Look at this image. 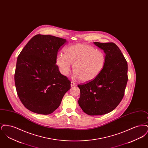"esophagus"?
<instances>
[{
  "mask_svg": "<svg viewBox=\"0 0 148 148\" xmlns=\"http://www.w3.org/2000/svg\"><path fill=\"white\" fill-rule=\"evenodd\" d=\"M75 83L74 82L71 81V86H75Z\"/></svg>",
  "mask_w": 148,
  "mask_h": 148,
  "instance_id": "obj_1",
  "label": "esophagus"
}]
</instances>
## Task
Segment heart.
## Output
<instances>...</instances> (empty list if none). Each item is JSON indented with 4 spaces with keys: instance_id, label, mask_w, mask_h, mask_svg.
Here are the masks:
<instances>
[{
    "instance_id": "heart-1",
    "label": "heart",
    "mask_w": 148,
    "mask_h": 148,
    "mask_svg": "<svg viewBox=\"0 0 148 148\" xmlns=\"http://www.w3.org/2000/svg\"><path fill=\"white\" fill-rule=\"evenodd\" d=\"M64 54H58L56 58V65L62 74L68 75L73 64L74 77L84 82L95 79L106 64L105 53L88 44L71 45L64 50Z\"/></svg>"
}]
</instances>
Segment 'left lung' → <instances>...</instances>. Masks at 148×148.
I'll list each match as a JSON object with an SVG mask.
<instances>
[{
	"label": "left lung",
	"instance_id": "8db88e82",
	"mask_svg": "<svg viewBox=\"0 0 148 148\" xmlns=\"http://www.w3.org/2000/svg\"><path fill=\"white\" fill-rule=\"evenodd\" d=\"M106 53L105 66L97 77L79 84L80 107L90 115L110 113L123 98L127 82V64L119 47L114 42H94Z\"/></svg>",
	"mask_w": 148,
	"mask_h": 148
}]
</instances>
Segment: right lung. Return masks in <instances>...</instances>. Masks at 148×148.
<instances>
[{
	"label": "right lung",
	"instance_id": "1",
	"mask_svg": "<svg viewBox=\"0 0 148 148\" xmlns=\"http://www.w3.org/2000/svg\"><path fill=\"white\" fill-rule=\"evenodd\" d=\"M66 40L37 34L18 56L14 80L22 104L30 111L48 115L59 106L71 82L56 65L58 51Z\"/></svg>",
	"mask_w": 148,
	"mask_h": 148
}]
</instances>
